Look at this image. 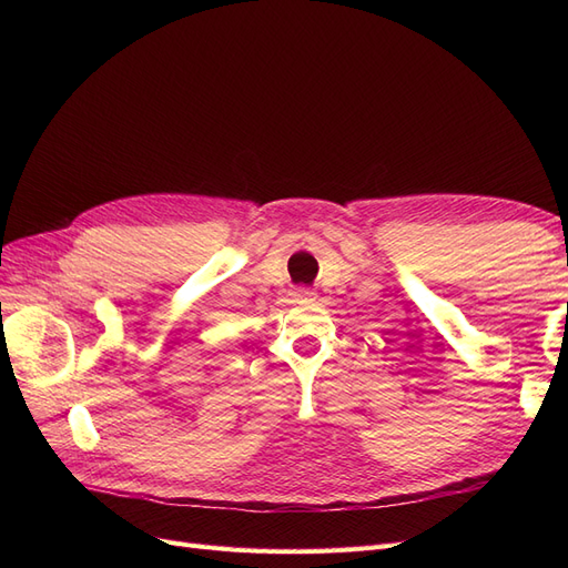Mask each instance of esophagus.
Wrapping results in <instances>:
<instances>
[{
    "label": "esophagus",
    "instance_id": "esophagus-1",
    "mask_svg": "<svg viewBox=\"0 0 568 568\" xmlns=\"http://www.w3.org/2000/svg\"><path fill=\"white\" fill-rule=\"evenodd\" d=\"M291 296H294V301H296V303L317 301V294H315V291H311V288H296L294 294H291Z\"/></svg>",
    "mask_w": 568,
    "mask_h": 568
}]
</instances>
